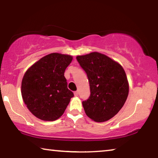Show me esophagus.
<instances>
[{"instance_id": "1", "label": "esophagus", "mask_w": 158, "mask_h": 158, "mask_svg": "<svg viewBox=\"0 0 158 158\" xmlns=\"http://www.w3.org/2000/svg\"><path fill=\"white\" fill-rule=\"evenodd\" d=\"M74 96H78L79 95V92L78 91H75L74 93Z\"/></svg>"}]
</instances>
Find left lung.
Segmentation results:
<instances>
[{"label": "left lung", "instance_id": "8db88e82", "mask_svg": "<svg viewBox=\"0 0 158 158\" xmlns=\"http://www.w3.org/2000/svg\"><path fill=\"white\" fill-rule=\"evenodd\" d=\"M77 59L89 78L90 95L82 102L87 116L105 122L118 113L129 93L124 69L117 61L99 52L77 56Z\"/></svg>", "mask_w": 158, "mask_h": 158}]
</instances>
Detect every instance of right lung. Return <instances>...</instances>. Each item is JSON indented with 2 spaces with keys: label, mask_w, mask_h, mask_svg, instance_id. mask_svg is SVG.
Instances as JSON below:
<instances>
[{
  "label": "right lung",
  "mask_w": 158,
  "mask_h": 158,
  "mask_svg": "<svg viewBox=\"0 0 158 158\" xmlns=\"http://www.w3.org/2000/svg\"><path fill=\"white\" fill-rule=\"evenodd\" d=\"M73 59L70 55L52 53L26 70L21 81V95L28 110L37 118L53 121L63 114L74 96L64 76Z\"/></svg>",
  "instance_id": "add662e5"
}]
</instances>
